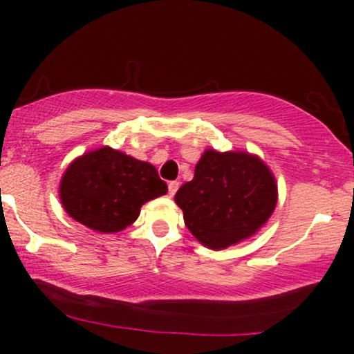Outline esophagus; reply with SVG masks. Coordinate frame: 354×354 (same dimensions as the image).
<instances>
[{
	"instance_id": "1",
	"label": "esophagus",
	"mask_w": 354,
	"mask_h": 354,
	"mask_svg": "<svg viewBox=\"0 0 354 354\" xmlns=\"http://www.w3.org/2000/svg\"><path fill=\"white\" fill-rule=\"evenodd\" d=\"M178 188H180V181H169L168 185V194L169 196H174V193H176Z\"/></svg>"
}]
</instances>
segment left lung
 <instances>
[{"mask_svg": "<svg viewBox=\"0 0 354 354\" xmlns=\"http://www.w3.org/2000/svg\"><path fill=\"white\" fill-rule=\"evenodd\" d=\"M174 201L183 209L186 228L201 245L225 250L266 225L278 203V185L256 154L209 148Z\"/></svg>", "mask_w": 354, "mask_h": 354, "instance_id": "left-lung-1", "label": "left lung"}]
</instances>
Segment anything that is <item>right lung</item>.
Returning a JSON list of instances; mask_svg holds the SVG:
<instances>
[{
	"instance_id": "1",
	"label": "right lung",
	"mask_w": 354,
	"mask_h": 354,
	"mask_svg": "<svg viewBox=\"0 0 354 354\" xmlns=\"http://www.w3.org/2000/svg\"><path fill=\"white\" fill-rule=\"evenodd\" d=\"M168 186L151 163L103 146L73 160L59 183V200L75 221L96 233H118L140 216L145 203Z\"/></svg>"
}]
</instances>
